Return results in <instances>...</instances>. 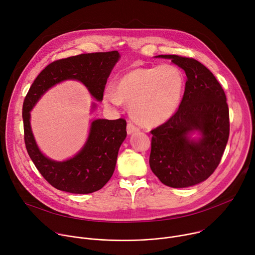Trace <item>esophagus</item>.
Masks as SVG:
<instances>
[{
  "instance_id": "esophagus-1",
  "label": "esophagus",
  "mask_w": 255,
  "mask_h": 255,
  "mask_svg": "<svg viewBox=\"0 0 255 255\" xmlns=\"http://www.w3.org/2000/svg\"><path fill=\"white\" fill-rule=\"evenodd\" d=\"M136 131H139V127L136 126L135 124H133L132 122H128V124H127V133L131 134V133L136 132Z\"/></svg>"
}]
</instances>
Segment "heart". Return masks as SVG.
<instances>
[{"instance_id":"1","label":"heart","mask_w":255,"mask_h":255,"mask_svg":"<svg viewBox=\"0 0 255 255\" xmlns=\"http://www.w3.org/2000/svg\"><path fill=\"white\" fill-rule=\"evenodd\" d=\"M184 89L180 71L168 64L137 68L124 75L117 83L106 88L104 102L119 107L130 106L132 117L145 126H155L167 121L177 110Z\"/></svg>"}]
</instances>
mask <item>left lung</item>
<instances>
[{"mask_svg":"<svg viewBox=\"0 0 255 255\" xmlns=\"http://www.w3.org/2000/svg\"><path fill=\"white\" fill-rule=\"evenodd\" d=\"M157 57L183 68L187 81L176 112L150 131L149 164L165 186L187 188L206 180L219 165L229 138V108L221 85L200 61L174 54ZM195 129L202 134L198 141L187 137Z\"/></svg>","mask_w":255,"mask_h":255,"instance_id":"left-lung-1","label":"left lung"}]
</instances>
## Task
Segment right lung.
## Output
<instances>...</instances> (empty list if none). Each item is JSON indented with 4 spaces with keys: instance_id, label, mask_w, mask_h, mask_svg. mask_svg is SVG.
Returning a JSON list of instances; mask_svg holds the SVG:
<instances>
[{
    "instance_id": "1",
    "label": "right lung",
    "mask_w": 255,
    "mask_h": 255,
    "mask_svg": "<svg viewBox=\"0 0 255 255\" xmlns=\"http://www.w3.org/2000/svg\"><path fill=\"white\" fill-rule=\"evenodd\" d=\"M119 57V52L114 50L55 60L37 76L25 97L22 117L27 152L41 175L57 190L90 194L101 190L108 183L115 170L119 148L127 135L126 120H95L84 148L75 157L58 162L44 156L36 145L30 127V111L49 88L64 80L82 82L95 99L102 101L107 80Z\"/></svg>"
}]
</instances>
